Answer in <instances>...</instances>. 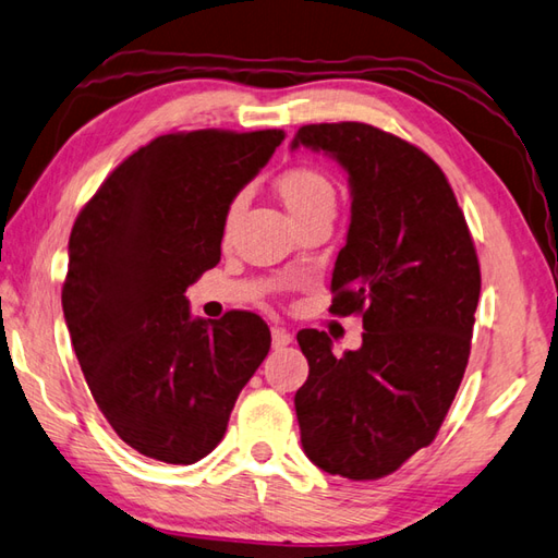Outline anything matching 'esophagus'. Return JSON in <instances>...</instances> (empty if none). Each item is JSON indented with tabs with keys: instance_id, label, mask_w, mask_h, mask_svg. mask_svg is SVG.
<instances>
[{
	"instance_id": "34e87169",
	"label": "esophagus",
	"mask_w": 558,
	"mask_h": 558,
	"mask_svg": "<svg viewBox=\"0 0 558 558\" xmlns=\"http://www.w3.org/2000/svg\"><path fill=\"white\" fill-rule=\"evenodd\" d=\"M270 336H272V348L276 350H282V348H288L290 342H292V336H290V330H286V328H280V326H276L270 330Z\"/></svg>"
}]
</instances>
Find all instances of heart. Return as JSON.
Wrapping results in <instances>:
<instances>
[{
    "label": "heart",
    "instance_id": "heart-1",
    "mask_svg": "<svg viewBox=\"0 0 558 558\" xmlns=\"http://www.w3.org/2000/svg\"><path fill=\"white\" fill-rule=\"evenodd\" d=\"M282 204L290 210L294 220H304L318 210H336V186L324 172L314 168H292L282 172L276 182ZM244 206V196H234L225 216V232L232 230V225L240 218Z\"/></svg>",
    "mask_w": 558,
    "mask_h": 558
}]
</instances>
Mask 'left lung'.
<instances>
[{"label": "left lung", "instance_id": "obj_1", "mask_svg": "<svg viewBox=\"0 0 558 558\" xmlns=\"http://www.w3.org/2000/svg\"><path fill=\"white\" fill-rule=\"evenodd\" d=\"M348 172L352 216L333 268V314H362V348L333 354L324 330L298 342L310 378L294 396L302 448L354 482L396 472L429 446L470 357L480 260L441 168L362 122L306 124L294 148Z\"/></svg>", "mask_w": 558, "mask_h": 558}]
</instances>
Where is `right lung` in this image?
<instances>
[{
  "label": "right lung",
  "mask_w": 558,
  "mask_h": 558,
  "mask_svg": "<svg viewBox=\"0 0 558 558\" xmlns=\"http://www.w3.org/2000/svg\"><path fill=\"white\" fill-rule=\"evenodd\" d=\"M286 132L153 138L96 192L69 236L66 328L105 420L141 456L206 458L270 350L252 312L194 318L186 288L220 260L225 216Z\"/></svg>",
  "instance_id": "obj_1"
}]
</instances>
